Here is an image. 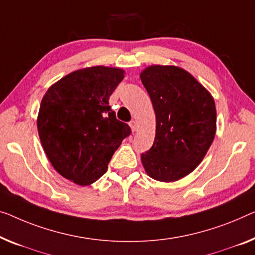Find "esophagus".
I'll return each mask as SVG.
<instances>
[{
  "label": "esophagus",
  "mask_w": 255,
  "mask_h": 255,
  "mask_svg": "<svg viewBox=\"0 0 255 255\" xmlns=\"http://www.w3.org/2000/svg\"><path fill=\"white\" fill-rule=\"evenodd\" d=\"M129 126H130V128H131V131L137 130V124H136L135 120H131L130 123H129Z\"/></svg>",
  "instance_id": "obj_1"
}]
</instances>
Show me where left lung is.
Wrapping results in <instances>:
<instances>
[{"label":"left lung","instance_id":"1","mask_svg":"<svg viewBox=\"0 0 255 255\" xmlns=\"http://www.w3.org/2000/svg\"><path fill=\"white\" fill-rule=\"evenodd\" d=\"M139 77L157 119L153 145L140 160L153 180L177 181L195 170L214 139V100L189 72L177 66L152 65Z\"/></svg>","mask_w":255,"mask_h":255}]
</instances>
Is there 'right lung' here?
I'll list each match as a JSON object with an SVG mask.
<instances>
[{
  "mask_svg": "<svg viewBox=\"0 0 255 255\" xmlns=\"http://www.w3.org/2000/svg\"><path fill=\"white\" fill-rule=\"evenodd\" d=\"M125 71L93 66L54 83L41 102L37 131L49 161L60 175L89 185L108 169L130 127L116 118L109 100Z\"/></svg>",
  "mask_w": 255,
  "mask_h": 255,
  "instance_id": "right-lung-1",
  "label": "right lung"
}]
</instances>
